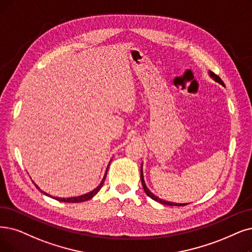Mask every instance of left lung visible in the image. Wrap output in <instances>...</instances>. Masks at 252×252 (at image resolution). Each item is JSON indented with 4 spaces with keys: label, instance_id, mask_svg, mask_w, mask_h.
<instances>
[{
    "label": "left lung",
    "instance_id": "obj_1",
    "mask_svg": "<svg viewBox=\"0 0 252 252\" xmlns=\"http://www.w3.org/2000/svg\"><path fill=\"white\" fill-rule=\"evenodd\" d=\"M210 75L212 76V77L216 80V82H218V83L221 84V85H223L222 79H221L218 75H216V74L213 73V72H210ZM140 180H142V185H143V188H144V190H145L146 194H147L149 197H151L152 199L156 200V202L161 203V204H163V205H167V206H185V205H188V204H175V203H169V202H166V200H163V199H161V198L157 197L156 195H154V194H153L152 192H151V191L147 188V186H146V184H145V180H144V175H143V169H142V167H140Z\"/></svg>",
    "mask_w": 252,
    "mask_h": 252
}]
</instances>
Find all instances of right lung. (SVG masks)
I'll return each mask as SVG.
<instances>
[{
	"label": "right lung",
	"instance_id": "add662e5",
	"mask_svg": "<svg viewBox=\"0 0 252 252\" xmlns=\"http://www.w3.org/2000/svg\"><path fill=\"white\" fill-rule=\"evenodd\" d=\"M109 166V165H108ZM108 166H107V168H106V173H105V175H104V177H103V179H102V181H101V183L99 184V186L97 187V188H95L93 191H91V192H89V193H87V194H84V195H80V196H77V197H69V198H60V197H54L55 199H57V200H60V202H64V203H80V202H85V200H88V199H91L94 195H96V193L98 192V191L101 189V187L103 186V184H104V181H105V178H106V174H107V169H108ZM35 184V183H34ZM35 186H36V188L37 189H39L40 191H41V192H43V191L40 189L36 184H35ZM44 194H46V195H48L47 193H45V192H43ZM49 196V195H48ZM52 197V196H50Z\"/></svg>",
	"mask_w": 252,
	"mask_h": 252
}]
</instances>
